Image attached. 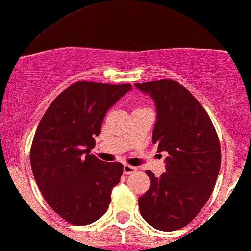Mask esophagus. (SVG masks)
<instances>
[{
  "instance_id": "1",
  "label": "esophagus",
  "mask_w": 251,
  "mask_h": 251,
  "mask_svg": "<svg viewBox=\"0 0 251 251\" xmlns=\"http://www.w3.org/2000/svg\"><path fill=\"white\" fill-rule=\"evenodd\" d=\"M123 171H125V174H126V175L134 174V172L136 171V168L135 166H131V165H128V164H125V166H123Z\"/></svg>"
}]
</instances>
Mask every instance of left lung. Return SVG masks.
<instances>
[{
	"mask_svg": "<svg viewBox=\"0 0 251 251\" xmlns=\"http://www.w3.org/2000/svg\"><path fill=\"white\" fill-rule=\"evenodd\" d=\"M153 99L157 121L152 141L168 152L164 174L147 170L150 189L139 198L142 218L159 231L189 224L211 196L220 169V144L206 110L174 80L135 83Z\"/></svg>",
	"mask_w": 251,
	"mask_h": 251,
	"instance_id": "8db88e82",
	"label": "left lung"
}]
</instances>
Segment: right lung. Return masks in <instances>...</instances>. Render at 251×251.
<instances>
[{
    "mask_svg": "<svg viewBox=\"0 0 251 251\" xmlns=\"http://www.w3.org/2000/svg\"><path fill=\"white\" fill-rule=\"evenodd\" d=\"M130 83H73L48 107L34 134L31 168L45 201L74 225L92 224L107 211L123 174L121 163L90 154L112 105Z\"/></svg>",
    "mask_w": 251,
    "mask_h": 251,
    "instance_id": "add662e5",
    "label": "right lung"
}]
</instances>
